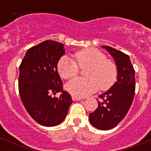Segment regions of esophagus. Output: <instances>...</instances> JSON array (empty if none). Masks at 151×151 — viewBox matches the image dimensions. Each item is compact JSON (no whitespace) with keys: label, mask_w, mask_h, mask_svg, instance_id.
<instances>
[{"label":"esophagus","mask_w":151,"mask_h":151,"mask_svg":"<svg viewBox=\"0 0 151 151\" xmlns=\"http://www.w3.org/2000/svg\"><path fill=\"white\" fill-rule=\"evenodd\" d=\"M72 99L74 101H79L83 99V98L79 97V96H72Z\"/></svg>","instance_id":"34e87169"}]
</instances>
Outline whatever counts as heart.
<instances>
[{"label":"heart","instance_id":"heart-1","mask_svg":"<svg viewBox=\"0 0 151 151\" xmlns=\"http://www.w3.org/2000/svg\"><path fill=\"white\" fill-rule=\"evenodd\" d=\"M81 68H86V77H76L67 84V90L72 95L84 97L97 91L109 89L117 79V67L105 54L96 48H84L74 55ZM75 61L63 56L58 62V71L64 79H70L78 74L79 67Z\"/></svg>","mask_w":151,"mask_h":151}]
</instances>
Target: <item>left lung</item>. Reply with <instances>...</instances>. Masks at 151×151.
<instances>
[{
	"mask_svg": "<svg viewBox=\"0 0 151 151\" xmlns=\"http://www.w3.org/2000/svg\"><path fill=\"white\" fill-rule=\"evenodd\" d=\"M102 47L113 57L118 70L117 81L99 96L102 100L89 115V119L96 128L109 130L124 119L132 106L135 92V71L128 55L107 45Z\"/></svg>",
	"mask_w": 151,
	"mask_h": 151,
	"instance_id": "obj_1",
	"label": "left lung"
}]
</instances>
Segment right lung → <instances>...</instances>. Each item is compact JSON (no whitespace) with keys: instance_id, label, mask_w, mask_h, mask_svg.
I'll list each match as a JSON object with an SVG mask.
<instances>
[{"instance_id":"add662e5","label":"right lung","mask_w":151,"mask_h":151,"mask_svg":"<svg viewBox=\"0 0 151 151\" xmlns=\"http://www.w3.org/2000/svg\"><path fill=\"white\" fill-rule=\"evenodd\" d=\"M65 53L64 45L47 40L28 49L19 65V93L25 109L43 126H55L65 120L71 96L63 90L58 62ZM60 91L58 98L51 94Z\"/></svg>"}]
</instances>
